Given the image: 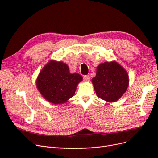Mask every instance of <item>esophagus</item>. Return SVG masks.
<instances>
[{
  "instance_id": "obj_1",
  "label": "esophagus",
  "mask_w": 158,
  "mask_h": 158,
  "mask_svg": "<svg viewBox=\"0 0 158 158\" xmlns=\"http://www.w3.org/2000/svg\"><path fill=\"white\" fill-rule=\"evenodd\" d=\"M89 78H90V77L89 75H85L83 77V80H84V81H85V82H88V81L89 80Z\"/></svg>"
}]
</instances>
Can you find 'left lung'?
<instances>
[{
	"label": "left lung",
	"instance_id": "1",
	"mask_svg": "<svg viewBox=\"0 0 158 158\" xmlns=\"http://www.w3.org/2000/svg\"><path fill=\"white\" fill-rule=\"evenodd\" d=\"M127 71L116 62L104 63L97 68L92 83L98 96L107 102H114L126 92L128 85Z\"/></svg>",
	"mask_w": 158,
	"mask_h": 158
}]
</instances>
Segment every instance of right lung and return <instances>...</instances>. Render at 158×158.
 Here are the masks:
<instances>
[{
  "instance_id": "add662e5",
  "label": "right lung",
  "mask_w": 158,
  "mask_h": 158,
  "mask_svg": "<svg viewBox=\"0 0 158 158\" xmlns=\"http://www.w3.org/2000/svg\"><path fill=\"white\" fill-rule=\"evenodd\" d=\"M82 76L70 74L69 66L62 62L50 61L43 69L37 80V87L47 101L63 103L74 95Z\"/></svg>"
}]
</instances>
